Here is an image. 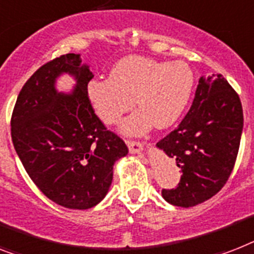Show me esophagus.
Returning <instances> with one entry per match:
<instances>
[{"mask_svg":"<svg viewBox=\"0 0 254 254\" xmlns=\"http://www.w3.org/2000/svg\"><path fill=\"white\" fill-rule=\"evenodd\" d=\"M127 147H129V151L131 154H141L143 151V145L139 143V142H133V141H127Z\"/></svg>","mask_w":254,"mask_h":254,"instance_id":"esophagus-1","label":"esophagus"}]
</instances>
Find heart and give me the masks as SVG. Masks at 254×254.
Returning a JSON list of instances; mask_svg holds the SVG:
<instances>
[{
  "label": "heart",
  "instance_id": "obj_1",
  "mask_svg": "<svg viewBox=\"0 0 254 254\" xmlns=\"http://www.w3.org/2000/svg\"><path fill=\"white\" fill-rule=\"evenodd\" d=\"M193 86L194 73L183 61L164 63L129 56L113 65L109 78L90 80L86 95L96 116L108 125L135 102L139 109L120 125L124 134L135 135L152 124L159 130L176 124L190 100Z\"/></svg>",
  "mask_w": 254,
  "mask_h": 254
}]
</instances>
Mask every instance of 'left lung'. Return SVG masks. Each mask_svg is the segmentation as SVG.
<instances>
[{"label": "left lung", "mask_w": 254, "mask_h": 254, "mask_svg": "<svg viewBox=\"0 0 254 254\" xmlns=\"http://www.w3.org/2000/svg\"><path fill=\"white\" fill-rule=\"evenodd\" d=\"M243 123L240 99L227 80L220 74L202 77L184 120L156 143L183 172L175 189H163V198L191 207L215 195L235 166Z\"/></svg>", "instance_id": "left-lung-1"}]
</instances>
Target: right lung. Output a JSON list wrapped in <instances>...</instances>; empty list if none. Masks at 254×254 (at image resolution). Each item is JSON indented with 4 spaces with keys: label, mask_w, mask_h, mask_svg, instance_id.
<instances>
[{
    "label": "right lung",
    "mask_w": 254,
    "mask_h": 254,
    "mask_svg": "<svg viewBox=\"0 0 254 254\" xmlns=\"http://www.w3.org/2000/svg\"><path fill=\"white\" fill-rule=\"evenodd\" d=\"M64 73L76 80L69 93L55 87ZM92 77L80 55L57 57L24 83L11 116V139L24 170L51 201L66 209L98 205L112 184L115 163L129 152L94 113L86 95Z\"/></svg>",
    "instance_id": "right-lung-1"
}]
</instances>
